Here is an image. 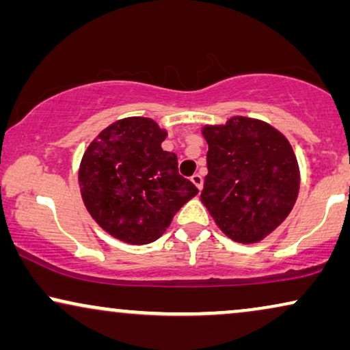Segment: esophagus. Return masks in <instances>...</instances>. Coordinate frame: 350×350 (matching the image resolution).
Listing matches in <instances>:
<instances>
[{"mask_svg": "<svg viewBox=\"0 0 350 350\" xmlns=\"http://www.w3.org/2000/svg\"><path fill=\"white\" fill-rule=\"evenodd\" d=\"M190 180H192V183L197 185L198 190H202V187H203V178H202L200 174H193L192 178H190Z\"/></svg>", "mask_w": 350, "mask_h": 350, "instance_id": "34e87169", "label": "esophagus"}]
</instances>
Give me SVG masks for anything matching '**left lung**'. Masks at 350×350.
I'll list each match as a JSON object with an SVG mask.
<instances>
[{"mask_svg": "<svg viewBox=\"0 0 350 350\" xmlns=\"http://www.w3.org/2000/svg\"><path fill=\"white\" fill-rule=\"evenodd\" d=\"M202 134L208 144L202 203L232 241H262L297 200L300 174L289 140L269 124L244 116L205 126Z\"/></svg>", "mask_w": 350, "mask_h": 350, "instance_id": "left-lung-1", "label": "left lung"}]
</instances>
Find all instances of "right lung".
<instances>
[{"instance_id":"1","label":"right lung","mask_w":350,"mask_h":350,"mask_svg":"<svg viewBox=\"0 0 350 350\" xmlns=\"http://www.w3.org/2000/svg\"><path fill=\"white\" fill-rule=\"evenodd\" d=\"M163 131L150 118L113 122L88 145L79 167L82 200L96 223L119 241H157L198 189L183 178L178 157L165 152Z\"/></svg>"}]
</instances>
